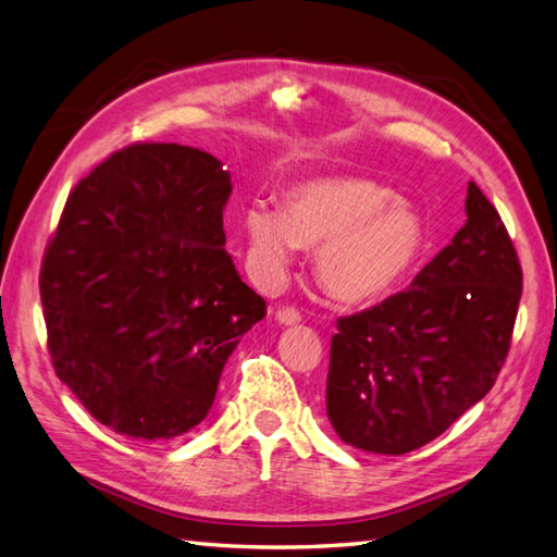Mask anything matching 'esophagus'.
<instances>
[{
	"mask_svg": "<svg viewBox=\"0 0 557 557\" xmlns=\"http://www.w3.org/2000/svg\"><path fill=\"white\" fill-rule=\"evenodd\" d=\"M276 319H278V324L290 326V324H298L302 317H300L298 310H295V307L283 305V307H278V310H276Z\"/></svg>",
	"mask_w": 557,
	"mask_h": 557,
	"instance_id": "esophagus-1",
	"label": "esophagus"
}]
</instances>
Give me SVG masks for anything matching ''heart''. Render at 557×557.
<instances>
[{
    "label": "heart",
    "instance_id": "obj_1",
    "mask_svg": "<svg viewBox=\"0 0 557 557\" xmlns=\"http://www.w3.org/2000/svg\"><path fill=\"white\" fill-rule=\"evenodd\" d=\"M243 231L257 274L276 281L302 247H317L319 283L343 302L391 293L424 250V224L405 200L372 178L329 176L295 183L281 209L252 202Z\"/></svg>",
    "mask_w": 557,
    "mask_h": 557
}]
</instances>
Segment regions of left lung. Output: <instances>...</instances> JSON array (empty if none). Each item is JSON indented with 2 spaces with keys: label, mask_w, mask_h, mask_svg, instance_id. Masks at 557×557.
Segmentation results:
<instances>
[{
  "label": "left lung",
  "mask_w": 557,
  "mask_h": 557,
  "mask_svg": "<svg viewBox=\"0 0 557 557\" xmlns=\"http://www.w3.org/2000/svg\"><path fill=\"white\" fill-rule=\"evenodd\" d=\"M467 224L381 305L336 321L326 414L367 453L438 438L493 388L512 343L522 267L496 207L467 188Z\"/></svg>",
  "instance_id": "8db88e82"
}]
</instances>
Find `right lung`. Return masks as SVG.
<instances>
[{
    "label": "right lung",
    "mask_w": 557,
    "mask_h": 557,
    "mask_svg": "<svg viewBox=\"0 0 557 557\" xmlns=\"http://www.w3.org/2000/svg\"><path fill=\"white\" fill-rule=\"evenodd\" d=\"M231 176L176 143H133L69 195L40 298L57 376L121 436L166 441L207 417L228 355L267 314L226 252Z\"/></svg>",
    "instance_id": "right-lung-1"
}]
</instances>
